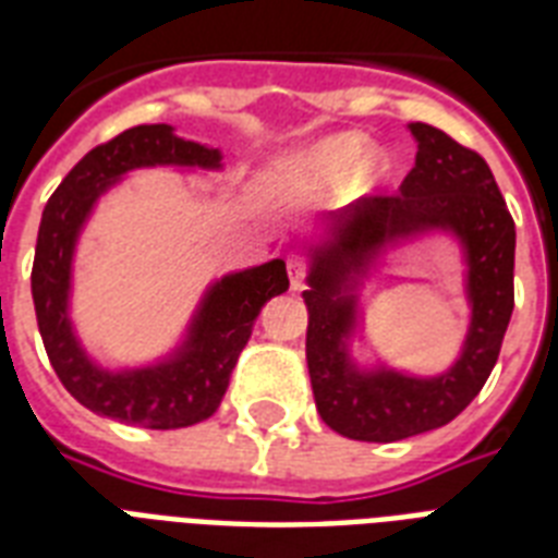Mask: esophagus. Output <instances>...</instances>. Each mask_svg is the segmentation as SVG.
Listing matches in <instances>:
<instances>
[{
  "instance_id": "esophagus-1",
  "label": "esophagus",
  "mask_w": 558,
  "mask_h": 558,
  "mask_svg": "<svg viewBox=\"0 0 558 558\" xmlns=\"http://www.w3.org/2000/svg\"><path fill=\"white\" fill-rule=\"evenodd\" d=\"M287 266H289V280H292V289H304L306 275H310V266H306L304 257H298V254H292Z\"/></svg>"
}]
</instances>
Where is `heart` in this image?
<instances>
[{
  "mask_svg": "<svg viewBox=\"0 0 558 558\" xmlns=\"http://www.w3.org/2000/svg\"><path fill=\"white\" fill-rule=\"evenodd\" d=\"M365 151V138L359 133H339L315 142L313 147L295 153L283 170V187L289 193L332 191L353 173L356 182H373L385 170L381 153Z\"/></svg>",
  "mask_w": 558,
  "mask_h": 558,
  "instance_id": "heart-1",
  "label": "heart"
}]
</instances>
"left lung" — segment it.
Returning <instances> with one entry per match:
<instances>
[{
	"label": "left lung",
	"instance_id": "1",
	"mask_svg": "<svg viewBox=\"0 0 558 558\" xmlns=\"http://www.w3.org/2000/svg\"><path fill=\"white\" fill-rule=\"evenodd\" d=\"M411 135L416 161L402 187L332 214V240L313 248L304 292L306 365L318 414L350 440L393 442L451 423L489 379L515 306V222L489 165L432 124L416 121ZM425 230H449L468 252L473 324L464 353L451 372L432 380L359 372L343 344L355 323L352 278L388 242Z\"/></svg>",
	"mask_w": 558,
	"mask_h": 558
}]
</instances>
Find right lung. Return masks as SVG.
<instances>
[{
	"mask_svg": "<svg viewBox=\"0 0 558 558\" xmlns=\"http://www.w3.org/2000/svg\"><path fill=\"white\" fill-rule=\"evenodd\" d=\"M219 150L185 142L170 124H142L83 156L46 202L39 219L31 295L48 362L81 405L138 428H187L208 420L226 397L236 359L266 301L289 289L287 263L269 260L217 280L173 359L138 371H104L83 353L69 322L74 243L92 205L126 170L219 168Z\"/></svg>",
	"mask_w": 558,
	"mask_h": 558,
	"instance_id": "obj_1",
	"label": "right lung"
}]
</instances>
